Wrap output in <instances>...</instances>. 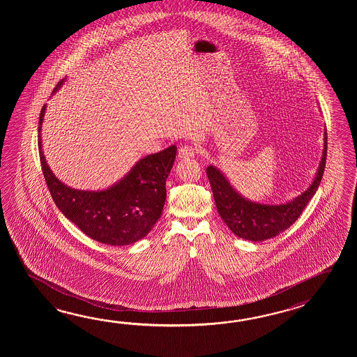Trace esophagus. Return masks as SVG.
I'll use <instances>...</instances> for the list:
<instances>
[{
    "label": "esophagus",
    "instance_id": "1",
    "mask_svg": "<svg viewBox=\"0 0 357 357\" xmlns=\"http://www.w3.org/2000/svg\"><path fill=\"white\" fill-rule=\"evenodd\" d=\"M197 149L194 145H182L181 148L178 149V158L181 160H186V158H192L197 154Z\"/></svg>",
    "mask_w": 357,
    "mask_h": 357
}]
</instances>
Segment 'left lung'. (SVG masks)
I'll return each instance as SVG.
<instances>
[{
	"instance_id": "obj_1",
	"label": "left lung",
	"mask_w": 357,
	"mask_h": 357,
	"mask_svg": "<svg viewBox=\"0 0 357 357\" xmlns=\"http://www.w3.org/2000/svg\"><path fill=\"white\" fill-rule=\"evenodd\" d=\"M326 160V132L321 162L310 188L295 200L281 205L252 203L236 192L220 169L209 166L206 168V175L212 186L213 197L220 218L236 236L245 240L264 241L280 235V232L296 222L311 197H314L324 174Z\"/></svg>"
}]
</instances>
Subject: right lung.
Listing matches in <instances>:
<instances>
[{
	"label": "right lung",
	"instance_id": "1",
	"mask_svg": "<svg viewBox=\"0 0 357 357\" xmlns=\"http://www.w3.org/2000/svg\"><path fill=\"white\" fill-rule=\"evenodd\" d=\"M45 111L46 105L39 114V158L47 188L63 215L99 243L123 246L148 235L165 206L166 180L174 166L177 146L171 145L162 152L146 155L109 189H70L52 174L42 152L40 129Z\"/></svg>",
	"mask_w": 357,
	"mask_h": 357
}]
</instances>
